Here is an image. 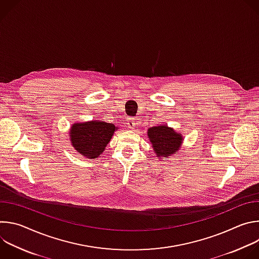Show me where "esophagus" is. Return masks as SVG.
<instances>
[{"instance_id":"esophagus-1","label":"esophagus","mask_w":259,"mask_h":259,"mask_svg":"<svg viewBox=\"0 0 259 259\" xmlns=\"http://www.w3.org/2000/svg\"><path fill=\"white\" fill-rule=\"evenodd\" d=\"M127 127L129 128V129H133L134 127H135V121H134V119L133 118H128V120H127Z\"/></svg>"}]
</instances>
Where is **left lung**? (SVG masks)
<instances>
[{
    "label": "left lung",
    "instance_id": "obj_1",
    "mask_svg": "<svg viewBox=\"0 0 259 259\" xmlns=\"http://www.w3.org/2000/svg\"><path fill=\"white\" fill-rule=\"evenodd\" d=\"M147 136L151 141L154 152L159 159H166L178 152L182 143V135L175 132L167 125L151 127L147 130Z\"/></svg>",
    "mask_w": 259,
    "mask_h": 259
}]
</instances>
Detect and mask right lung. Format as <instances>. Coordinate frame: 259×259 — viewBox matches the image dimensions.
<instances>
[{
  "mask_svg": "<svg viewBox=\"0 0 259 259\" xmlns=\"http://www.w3.org/2000/svg\"><path fill=\"white\" fill-rule=\"evenodd\" d=\"M118 129L114 124L91 121L72 124L69 130L71 145L87 159L98 158Z\"/></svg>",
  "mask_w": 259,
  "mask_h": 259,
  "instance_id": "add662e5",
  "label": "right lung"
}]
</instances>
